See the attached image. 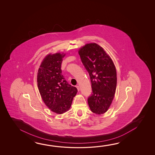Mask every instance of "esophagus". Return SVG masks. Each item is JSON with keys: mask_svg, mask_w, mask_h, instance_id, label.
<instances>
[{"mask_svg": "<svg viewBox=\"0 0 155 155\" xmlns=\"http://www.w3.org/2000/svg\"><path fill=\"white\" fill-rule=\"evenodd\" d=\"M76 87L77 90L79 91V87L78 85H77Z\"/></svg>", "mask_w": 155, "mask_h": 155, "instance_id": "1", "label": "esophagus"}]
</instances>
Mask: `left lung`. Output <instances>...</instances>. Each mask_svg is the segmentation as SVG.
<instances>
[{
  "instance_id": "8db88e82",
  "label": "left lung",
  "mask_w": 155,
  "mask_h": 155,
  "mask_svg": "<svg viewBox=\"0 0 155 155\" xmlns=\"http://www.w3.org/2000/svg\"><path fill=\"white\" fill-rule=\"evenodd\" d=\"M89 74L92 93L87 98L91 110L103 114L110 106L117 87V71L110 57L97 44L85 45L78 52Z\"/></svg>"
}]
</instances>
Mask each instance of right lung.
<instances>
[{
    "instance_id": "1",
    "label": "right lung",
    "mask_w": 155,
    "mask_h": 155,
    "mask_svg": "<svg viewBox=\"0 0 155 155\" xmlns=\"http://www.w3.org/2000/svg\"><path fill=\"white\" fill-rule=\"evenodd\" d=\"M65 54H49L41 63L38 73V87L45 104L52 111L61 114L70 108L77 89L66 81L61 64Z\"/></svg>"
}]
</instances>
